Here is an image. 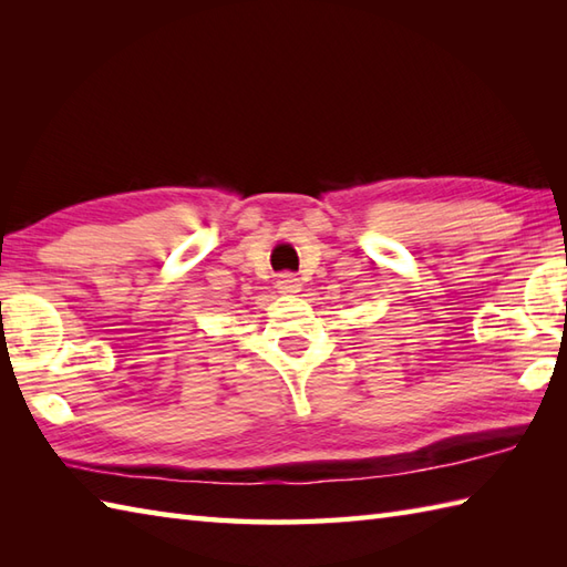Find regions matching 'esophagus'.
I'll return each instance as SVG.
<instances>
[{
	"instance_id": "obj_1",
	"label": "esophagus",
	"mask_w": 567,
	"mask_h": 567,
	"mask_svg": "<svg viewBox=\"0 0 567 567\" xmlns=\"http://www.w3.org/2000/svg\"><path fill=\"white\" fill-rule=\"evenodd\" d=\"M277 290H280L282 295H297L299 290H302V280L295 272H282L280 277H277Z\"/></svg>"
}]
</instances>
